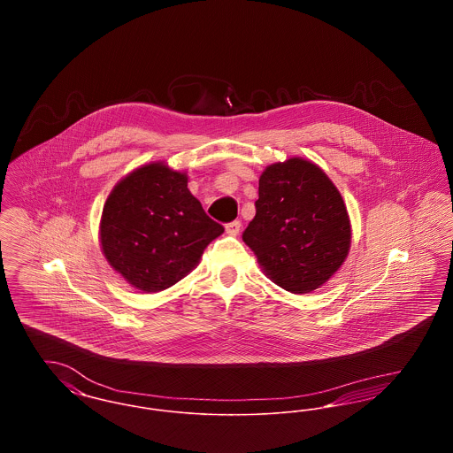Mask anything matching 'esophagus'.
<instances>
[{
  "label": "esophagus",
  "mask_w": 453,
  "mask_h": 453,
  "mask_svg": "<svg viewBox=\"0 0 453 453\" xmlns=\"http://www.w3.org/2000/svg\"><path fill=\"white\" fill-rule=\"evenodd\" d=\"M239 231H241V222H239V220H233V222L226 224V233H227L229 236H237Z\"/></svg>",
  "instance_id": "34e87169"
}]
</instances>
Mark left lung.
Segmentation results:
<instances>
[{
	"instance_id": "1",
	"label": "left lung",
	"mask_w": 453,
	"mask_h": 453,
	"mask_svg": "<svg viewBox=\"0 0 453 453\" xmlns=\"http://www.w3.org/2000/svg\"><path fill=\"white\" fill-rule=\"evenodd\" d=\"M257 216L242 241L263 273L292 294H309L345 263L351 224L343 196L312 161L290 157L259 176Z\"/></svg>"
}]
</instances>
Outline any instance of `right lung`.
Instances as JSON below:
<instances>
[{
  "mask_svg": "<svg viewBox=\"0 0 453 453\" xmlns=\"http://www.w3.org/2000/svg\"><path fill=\"white\" fill-rule=\"evenodd\" d=\"M224 233L188 190V174L154 161L126 174L108 195L100 244L110 266L141 292L185 279Z\"/></svg>",
  "mask_w": 453,
  "mask_h": 453,
  "instance_id": "right-lung-1",
  "label": "right lung"
}]
</instances>
